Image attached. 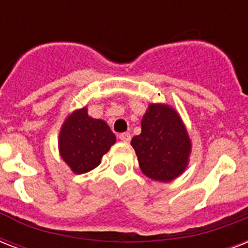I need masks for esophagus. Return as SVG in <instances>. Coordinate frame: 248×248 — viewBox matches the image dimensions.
I'll return each instance as SVG.
<instances>
[{
	"mask_svg": "<svg viewBox=\"0 0 248 248\" xmlns=\"http://www.w3.org/2000/svg\"><path fill=\"white\" fill-rule=\"evenodd\" d=\"M120 140L124 143H128L131 140V135L128 132H122V134H120Z\"/></svg>",
	"mask_w": 248,
	"mask_h": 248,
	"instance_id": "obj_1",
	"label": "esophagus"
}]
</instances>
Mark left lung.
<instances>
[{"instance_id":"obj_1","label":"left lung","mask_w":248,"mask_h":248,"mask_svg":"<svg viewBox=\"0 0 248 248\" xmlns=\"http://www.w3.org/2000/svg\"><path fill=\"white\" fill-rule=\"evenodd\" d=\"M141 171L153 180H173L184 172L192 143L180 116L170 105L151 104L141 120V134L131 140Z\"/></svg>"}]
</instances>
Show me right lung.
I'll use <instances>...</instances> for the list:
<instances>
[{
    "label": "right lung",
    "mask_w": 248,
    "mask_h": 248,
    "mask_svg": "<svg viewBox=\"0 0 248 248\" xmlns=\"http://www.w3.org/2000/svg\"><path fill=\"white\" fill-rule=\"evenodd\" d=\"M116 143V135L103 120L78 109L64 121L59 135V152L75 173H85L100 165L103 155Z\"/></svg>",
    "instance_id": "1"
}]
</instances>
